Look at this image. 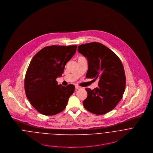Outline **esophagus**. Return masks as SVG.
Returning a JSON list of instances; mask_svg holds the SVG:
<instances>
[{"instance_id":"34e87169","label":"esophagus","mask_w":153,"mask_h":153,"mask_svg":"<svg viewBox=\"0 0 153 153\" xmlns=\"http://www.w3.org/2000/svg\"><path fill=\"white\" fill-rule=\"evenodd\" d=\"M82 88L81 87H79V86H75V89H81Z\"/></svg>"}]
</instances>
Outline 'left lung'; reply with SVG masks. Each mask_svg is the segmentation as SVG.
I'll use <instances>...</instances> for the list:
<instances>
[{"label": "left lung", "instance_id": "1", "mask_svg": "<svg viewBox=\"0 0 153 153\" xmlns=\"http://www.w3.org/2000/svg\"><path fill=\"white\" fill-rule=\"evenodd\" d=\"M78 51L87 59L86 77L99 79L98 87L91 90L87 88L85 108L97 114H105L114 109L121 100L126 88L124 66L116 54L98 42L78 46Z\"/></svg>", "mask_w": 153, "mask_h": 153}]
</instances>
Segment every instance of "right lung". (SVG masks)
I'll list each match as a JSON object with an SVG mask.
<instances>
[{
  "label": "right lung",
  "mask_w": 153,
  "mask_h": 153,
  "mask_svg": "<svg viewBox=\"0 0 153 153\" xmlns=\"http://www.w3.org/2000/svg\"><path fill=\"white\" fill-rule=\"evenodd\" d=\"M76 45L45 47L31 60L25 78V90L31 105L41 114L53 115L65 108L75 86L58 85L66 64L75 53Z\"/></svg>",
  "instance_id": "right-lung-1"
}]
</instances>
